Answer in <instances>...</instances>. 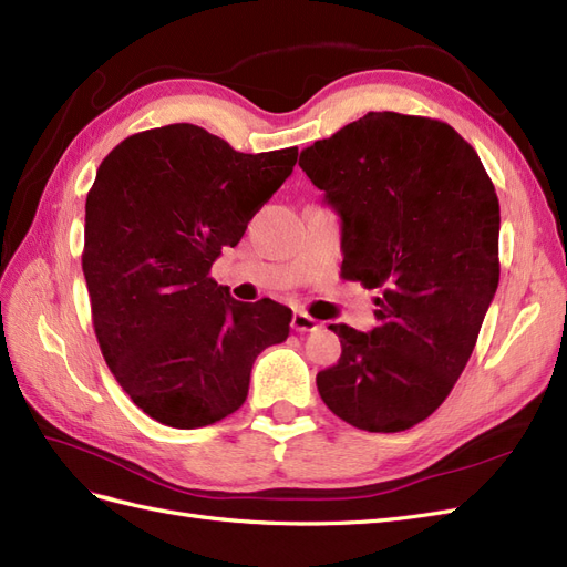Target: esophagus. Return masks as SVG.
Returning <instances> with one entry per match:
<instances>
[{
    "label": "esophagus",
    "instance_id": "34e87169",
    "mask_svg": "<svg viewBox=\"0 0 567 567\" xmlns=\"http://www.w3.org/2000/svg\"><path fill=\"white\" fill-rule=\"evenodd\" d=\"M290 326H293V331H298V333H310V331L319 329V321L312 319L310 315H305V312H293Z\"/></svg>",
    "mask_w": 567,
    "mask_h": 567
}]
</instances>
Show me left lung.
<instances>
[{"label": "left lung", "mask_w": 567, "mask_h": 567, "mask_svg": "<svg viewBox=\"0 0 567 567\" xmlns=\"http://www.w3.org/2000/svg\"><path fill=\"white\" fill-rule=\"evenodd\" d=\"M342 221V279L379 290L371 333L331 323L342 354L323 404L359 431L400 433L447 400L499 286V198L442 120L367 113L300 153Z\"/></svg>", "instance_id": "1"}]
</instances>
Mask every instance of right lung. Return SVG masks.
Returning <instances> with one entry per match:
<instances>
[{
	"label": "right lung",
	"mask_w": 567,
	"mask_h": 567,
	"mask_svg": "<svg viewBox=\"0 0 567 567\" xmlns=\"http://www.w3.org/2000/svg\"><path fill=\"white\" fill-rule=\"evenodd\" d=\"M296 161V146L252 156L177 123L127 136L99 165L82 250L94 331L120 388L158 423L192 431L234 414L257 354L288 338V307L234 300L210 267Z\"/></svg>",
	"instance_id": "right-lung-1"
}]
</instances>
